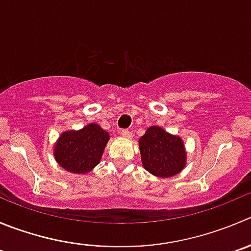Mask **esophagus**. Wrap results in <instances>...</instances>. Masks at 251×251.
I'll return each mask as SVG.
<instances>
[{
	"label": "esophagus",
	"instance_id": "esophagus-1",
	"mask_svg": "<svg viewBox=\"0 0 251 251\" xmlns=\"http://www.w3.org/2000/svg\"><path fill=\"white\" fill-rule=\"evenodd\" d=\"M119 134H121L123 138H126V139H130V138H132V133L127 129H122L121 132H119Z\"/></svg>",
	"mask_w": 251,
	"mask_h": 251
}]
</instances>
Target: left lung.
I'll use <instances>...</instances> for the list:
<instances>
[{
  "label": "left lung",
  "mask_w": 251,
  "mask_h": 251,
  "mask_svg": "<svg viewBox=\"0 0 251 251\" xmlns=\"http://www.w3.org/2000/svg\"><path fill=\"white\" fill-rule=\"evenodd\" d=\"M143 168L151 175L168 178L185 169L187 152L182 138L170 134L157 126H151L139 139Z\"/></svg>",
  "instance_id": "left-lung-1"
}]
</instances>
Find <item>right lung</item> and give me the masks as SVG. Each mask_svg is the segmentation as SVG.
Masks as SVG:
<instances>
[{"label": "right lung", "instance_id": "right-lung-1", "mask_svg": "<svg viewBox=\"0 0 251 251\" xmlns=\"http://www.w3.org/2000/svg\"><path fill=\"white\" fill-rule=\"evenodd\" d=\"M109 133L90 123L78 130H65L52 148L56 163L71 174H88L100 164Z\"/></svg>", "mask_w": 251, "mask_h": 251}]
</instances>
